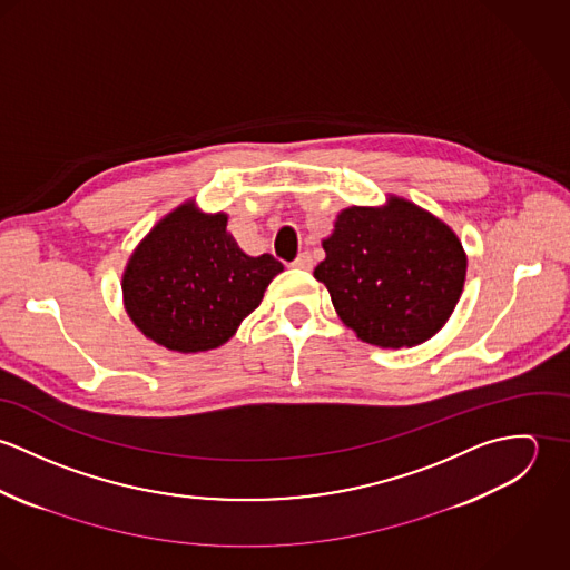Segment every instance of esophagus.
Segmentation results:
<instances>
[{
  "label": "esophagus",
  "instance_id": "esophagus-1",
  "mask_svg": "<svg viewBox=\"0 0 570 570\" xmlns=\"http://www.w3.org/2000/svg\"><path fill=\"white\" fill-rule=\"evenodd\" d=\"M294 267L298 269H312L314 267V256L309 252H303L296 261H294Z\"/></svg>",
  "mask_w": 570,
  "mask_h": 570
}]
</instances>
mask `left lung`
Listing matches in <instances>:
<instances>
[{"label": "left lung", "mask_w": 570, "mask_h": 570, "mask_svg": "<svg viewBox=\"0 0 570 570\" xmlns=\"http://www.w3.org/2000/svg\"><path fill=\"white\" fill-rule=\"evenodd\" d=\"M323 247L316 281L325 283L340 321L373 346L410 348L430 340L463 294L461 239L404 197L340 210Z\"/></svg>", "instance_id": "obj_1"}]
</instances>
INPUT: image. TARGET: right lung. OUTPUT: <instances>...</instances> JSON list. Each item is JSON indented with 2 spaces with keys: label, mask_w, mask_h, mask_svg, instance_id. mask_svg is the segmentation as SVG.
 <instances>
[{
  "label": "right lung",
  "mask_w": 570,
  "mask_h": 570,
  "mask_svg": "<svg viewBox=\"0 0 570 570\" xmlns=\"http://www.w3.org/2000/svg\"><path fill=\"white\" fill-rule=\"evenodd\" d=\"M226 226V213H204L188 199L136 245L122 303L145 337L175 353L210 351L261 305L283 263L245 254Z\"/></svg>",
  "instance_id": "1"
}]
</instances>
